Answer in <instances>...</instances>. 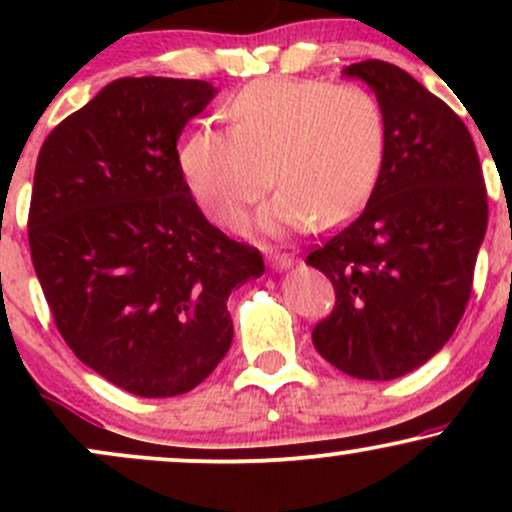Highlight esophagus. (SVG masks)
<instances>
[{"label": "esophagus", "mask_w": 512, "mask_h": 512, "mask_svg": "<svg viewBox=\"0 0 512 512\" xmlns=\"http://www.w3.org/2000/svg\"><path fill=\"white\" fill-rule=\"evenodd\" d=\"M267 262H269V267H272V269H279V272H284V269H289L293 264V257L286 255V252H269Z\"/></svg>", "instance_id": "obj_1"}]
</instances>
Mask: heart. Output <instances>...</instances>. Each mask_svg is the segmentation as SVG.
Listing matches in <instances>:
<instances>
[{"mask_svg":"<svg viewBox=\"0 0 512 512\" xmlns=\"http://www.w3.org/2000/svg\"><path fill=\"white\" fill-rule=\"evenodd\" d=\"M228 134L199 129L180 149L187 187L219 226H238L269 187L262 231L339 228L366 207L383 173L387 125L368 88L264 79L228 103Z\"/></svg>","mask_w":512,"mask_h":512,"instance_id":"obj_1","label":"heart"}]
</instances>
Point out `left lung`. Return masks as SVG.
I'll return each instance as SVG.
<instances>
[{"instance_id":"obj_1","label":"left lung","mask_w":512,"mask_h":512,"mask_svg":"<svg viewBox=\"0 0 512 512\" xmlns=\"http://www.w3.org/2000/svg\"><path fill=\"white\" fill-rule=\"evenodd\" d=\"M383 105V173L354 223L305 257L334 286L313 344L351 378L395 380L438 354L460 325L489 221L472 134L414 76L349 64Z\"/></svg>"}]
</instances>
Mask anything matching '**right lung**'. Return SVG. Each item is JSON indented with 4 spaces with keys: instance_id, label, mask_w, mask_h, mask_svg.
Segmentation results:
<instances>
[{
    "instance_id": "obj_1",
    "label": "right lung",
    "mask_w": 512,
    "mask_h": 512,
    "mask_svg": "<svg viewBox=\"0 0 512 512\" xmlns=\"http://www.w3.org/2000/svg\"><path fill=\"white\" fill-rule=\"evenodd\" d=\"M216 88L125 76L62 120L35 163L28 243L55 325L81 363L139 397L197 387L233 342L226 301L264 272L211 226L178 139Z\"/></svg>"
}]
</instances>
